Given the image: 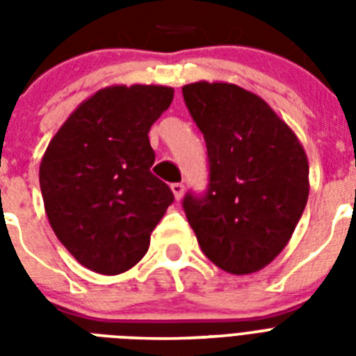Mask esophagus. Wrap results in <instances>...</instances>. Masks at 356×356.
Listing matches in <instances>:
<instances>
[{
    "mask_svg": "<svg viewBox=\"0 0 356 356\" xmlns=\"http://www.w3.org/2000/svg\"><path fill=\"white\" fill-rule=\"evenodd\" d=\"M172 192H173V195H175V200L179 201L184 194V184L183 183H173L172 184Z\"/></svg>",
    "mask_w": 356,
    "mask_h": 356,
    "instance_id": "esophagus-1",
    "label": "esophagus"
}]
</instances>
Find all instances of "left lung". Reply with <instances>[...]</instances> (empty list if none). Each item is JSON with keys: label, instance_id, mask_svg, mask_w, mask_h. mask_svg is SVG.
Segmentation results:
<instances>
[{"label": "left lung", "instance_id": "obj_1", "mask_svg": "<svg viewBox=\"0 0 356 356\" xmlns=\"http://www.w3.org/2000/svg\"><path fill=\"white\" fill-rule=\"evenodd\" d=\"M183 97L209 155V186L184 195L186 220L218 268L254 273L284 249L305 211L303 145L262 97L236 85L200 81Z\"/></svg>", "mask_w": 356, "mask_h": 356}]
</instances>
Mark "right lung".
Instances as JSON below:
<instances>
[{
  "mask_svg": "<svg viewBox=\"0 0 356 356\" xmlns=\"http://www.w3.org/2000/svg\"><path fill=\"white\" fill-rule=\"evenodd\" d=\"M173 99L159 85L108 86L83 102L53 136L40 162L49 225L75 260L103 275L131 270L173 203L151 173V125Z\"/></svg>",
  "mask_w": 356,
  "mask_h": 356,
  "instance_id": "obj_1",
  "label": "right lung"
}]
</instances>
